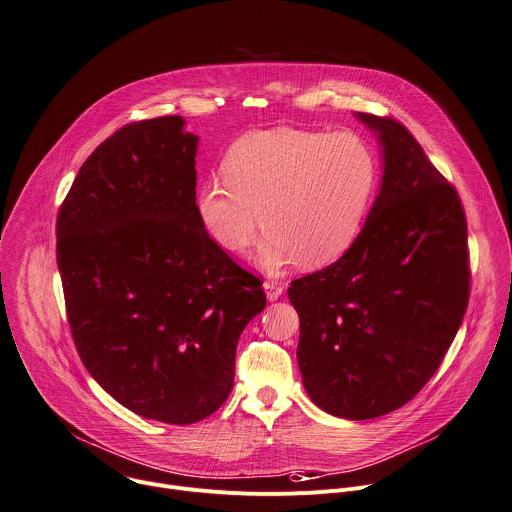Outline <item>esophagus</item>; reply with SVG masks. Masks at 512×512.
<instances>
[{
	"mask_svg": "<svg viewBox=\"0 0 512 512\" xmlns=\"http://www.w3.org/2000/svg\"><path fill=\"white\" fill-rule=\"evenodd\" d=\"M263 289H265V295H267V301H277L283 293V287L281 283H275V281H265L263 283Z\"/></svg>",
	"mask_w": 512,
	"mask_h": 512,
	"instance_id": "1",
	"label": "esophagus"
}]
</instances>
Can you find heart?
Segmentation results:
<instances>
[{
	"instance_id": "obj_1",
	"label": "heart",
	"mask_w": 512,
	"mask_h": 512,
	"mask_svg": "<svg viewBox=\"0 0 512 512\" xmlns=\"http://www.w3.org/2000/svg\"><path fill=\"white\" fill-rule=\"evenodd\" d=\"M223 181L197 193V215L227 253L245 255L267 231L255 263L281 273L299 261L319 267L360 237L378 187V160L354 132L255 130L237 138L221 162Z\"/></svg>"
}]
</instances>
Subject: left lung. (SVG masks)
I'll return each mask as SVG.
<instances>
[{
  "label": "left lung",
  "mask_w": 512,
  "mask_h": 512,
  "mask_svg": "<svg viewBox=\"0 0 512 512\" xmlns=\"http://www.w3.org/2000/svg\"><path fill=\"white\" fill-rule=\"evenodd\" d=\"M380 144L382 185L358 241L291 281L297 364L323 412L370 420L410 402L438 370L468 305L460 199L416 138L356 112Z\"/></svg>",
  "instance_id": "obj_1"
}]
</instances>
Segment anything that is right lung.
<instances>
[{
  "label": "right lung",
  "instance_id": "obj_1",
  "mask_svg": "<svg viewBox=\"0 0 512 512\" xmlns=\"http://www.w3.org/2000/svg\"><path fill=\"white\" fill-rule=\"evenodd\" d=\"M181 116L126 124L82 164L56 259L76 350L130 412L193 424L233 390L237 342L265 309L197 215L199 136Z\"/></svg>",
  "mask_w": 512,
  "mask_h": 512
}]
</instances>
